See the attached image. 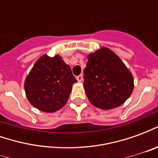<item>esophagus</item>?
<instances>
[{
	"label": "esophagus",
	"instance_id": "obj_1",
	"mask_svg": "<svg viewBox=\"0 0 158 158\" xmlns=\"http://www.w3.org/2000/svg\"><path fill=\"white\" fill-rule=\"evenodd\" d=\"M76 79H77V80H78L79 82H82V81H83V75H82V74H80V75L77 76V77H76Z\"/></svg>",
	"mask_w": 158,
	"mask_h": 158
}]
</instances>
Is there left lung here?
I'll use <instances>...</instances> for the list:
<instances>
[{
	"instance_id": "obj_1",
	"label": "left lung",
	"mask_w": 158,
	"mask_h": 158,
	"mask_svg": "<svg viewBox=\"0 0 158 158\" xmlns=\"http://www.w3.org/2000/svg\"><path fill=\"white\" fill-rule=\"evenodd\" d=\"M84 86L90 103L109 110L121 106L134 89V79L118 56L106 47L88 56Z\"/></svg>"
}]
</instances>
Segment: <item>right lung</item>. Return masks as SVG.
Listing matches in <instances>:
<instances>
[{"label": "right lung", "instance_id": "add662e5", "mask_svg": "<svg viewBox=\"0 0 158 158\" xmlns=\"http://www.w3.org/2000/svg\"><path fill=\"white\" fill-rule=\"evenodd\" d=\"M77 82L71 68L60 56H42L37 60L24 83L26 96L42 112L53 113L65 105Z\"/></svg>", "mask_w": 158, "mask_h": 158}]
</instances>
